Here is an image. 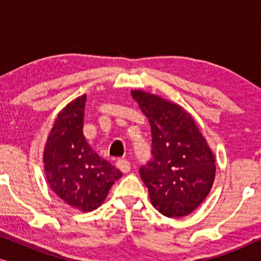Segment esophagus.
<instances>
[{
    "label": "esophagus",
    "instance_id": "1",
    "mask_svg": "<svg viewBox=\"0 0 261 261\" xmlns=\"http://www.w3.org/2000/svg\"><path fill=\"white\" fill-rule=\"evenodd\" d=\"M116 167L120 171H122L123 173H127V172H129V170H130V163L126 159H119L116 162Z\"/></svg>",
    "mask_w": 261,
    "mask_h": 261
}]
</instances>
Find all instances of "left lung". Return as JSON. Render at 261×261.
I'll list each match as a JSON object with an SVG mask.
<instances>
[{
    "label": "left lung",
    "instance_id": "8db88e82",
    "mask_svg": "<svg viewBox=\"0 0 261 261\" xmlns=\"http://www.w3.org/2000/svg\"><path fill=\"white\" fill-rule=\"evenodd\" d=\"M132 97L147 117L153 158L140 169L152 205L167 217L191 214L215 179V156L194 117L183 107L142 90Z\"/></svg>",
    "mask_w": 261,
    "mask_h": 261
}]
</instances>
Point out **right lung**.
<instances>
[{"instance_id":"1","label":"right lung","mask_w":261,"mask_h":261,"mask_svg":"<svg viewBox=\"0 0 261 261\" xmlns=\"http://www.w3.org/2000/svg\"><path fill=\"white\" fill-rule=\"evenodd\" d=\"M87 95L71 101L57 116L44 149L45 174L53 192L83 213L97 209L122 176L102 159L83 135Z\"/></svg>"}]
</instances>
